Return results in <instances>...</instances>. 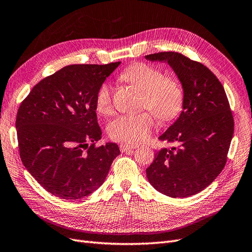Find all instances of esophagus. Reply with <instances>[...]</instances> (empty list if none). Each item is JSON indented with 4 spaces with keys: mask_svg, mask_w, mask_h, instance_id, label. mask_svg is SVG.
<instances>
[{
    "mask_svg": "<svg viewBox=\"0 0 252 252\" xmlns=\"http://www.w3.org/2000/svg\"><path fill=\"white\" fill-rule=\"evenodd\" d=\"M121 152H128V151H132L134 149H136V146L134 145H126V143H121L119 146Z\"/></svg>",
    "mask_w": 252,
    "mask_h": 252,
    "instance_id": "obj_1",
    "label": "esophagus"
}]
</instances>
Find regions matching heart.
I'll return each instance as SVG.
<instances>
[{"label":"heart","instance_id":"heart-1","mask_svg":"<svg viewBox=\"0 0 252 252\" xmlns=\"http://www.w3.org/2000/svg\"><path fill=\"white\" fill-rule=\"evenodd\" d=\"M121 78L142 93L141 109L149 110L162 122L175 119L181 113L185 92L182 83L175 78L166 77L162 70L147 63H137L126 68ZM96 110L102 115L112 113V92L107 84L100 86L96 95ZM154 126L150 113L122 115L107 126L113 140L138 143L145 140Z\"/></svg>","mask_w":252,"mask_h":252}]
</instances>
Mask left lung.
Segmentation results:
<instances>
[{
  "label": "left lung",
  "mask_w": 252,
  "mask_h": 252,
  "mask_svg": "<svg viewBox=\"0 0 252 252\" xmlns=\"http://www.w3.org/2000/svg\"><path fill=\"white\" fill-rule=\"evenodd\" d=\"M166 62L181 81L183 111L159 140L177 147L157 151L146 170L150 184L164 195L187 197L207 188L224 169L234 122L221 83L204 64L174 52L146 56Z\"/></svg>",
  "instance_id": "1"
}]
</instances>
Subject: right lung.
I'll return each instance as SVG.
<instances>
[{"mask_svg":"<svg viewBox=\"0 0 252 252\" xmlns=\"http://www.w3.org/2000/svg\"><path fill=\"white\" fill-rule=\"evenodd\" d=\"M121 62L73 64L33 86L17 114L20 157L24 167L47 192L73 200L101 186L117 143L95 147L101 139L96 115L100 86Z\"/></svg>","mask_w":252,"mask_h":252,"instance_id":"right-lung-1","label":"right lung"}]
</instances>
